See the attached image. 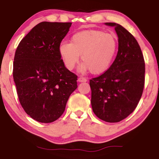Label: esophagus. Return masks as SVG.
<instances>
[{"label": "esophagus", "instance_id": "1", "mask_svg": "<svg viewBox=\"0 0 159 159\" xmlns=\"http://www.w3.org/2000/svg\"><path fill=\"white\" fill-rule=\"evenodd\" d=\"M77 81L79 82H87V80L84 77H79L78 78Z\"/></svg>", "mask_w": 159, "mask_h": 159}]
</instances>
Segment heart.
Returning <instances> with one entry per match:
<instances>
[{"label": "heart", "mask_w": 159, "mask_h": 159, "mask_svg": "<svg viewBox=\"0 0 159 159\" xmlns=\"http://www.w3.org/2000/svg\"><path fill=\"white\" fill-rule=\"evenodd\" d=\"M118 49L116 37L101 30L77 32L71 38L70 43H62L58 53L69 70H72L80 61L81 72L90 70L94 75L107 71L111 65Z\"/></svg>", "instance_id": "b5f03b06"}]
</instances>
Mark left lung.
I'll return each mask as SVG.
<instances>
[{"label": "left lung", "mask_w": 159, "mask_h": 159, "mask_svg": "<svg viewBox=\"0 0 159 159\" xmlns=\"http://www.w3.org/2000/svg\"><path fill=\"white\" fill-rule=\"evenodd\" d=\"M118 52L107 71L90 80L91 106L94 114L106 122H119L138 106L145 83V61L138 41L125 28L116 23Z\"/></svg>", "instance_id": "8db88e82"}]
</instances>
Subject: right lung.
<instances>
[{
    "label": "right lung",
    "mask_w": 159,
    "mask_h": 159,
    "mask_svg": "<svg viewBox=\"0 0 159 159\" xmlns=\"http://www.w3.org/2000/svg\"><path fill=\"white\" fill-rule=\"evenodd\" d=\"M71 26V22H40L16 50L13 77L19 102L39 122L57 120L77 88V75L65 67L58 53Z\"/></svg>",
    "instance_id": "obj_1"
}]
</instances>
